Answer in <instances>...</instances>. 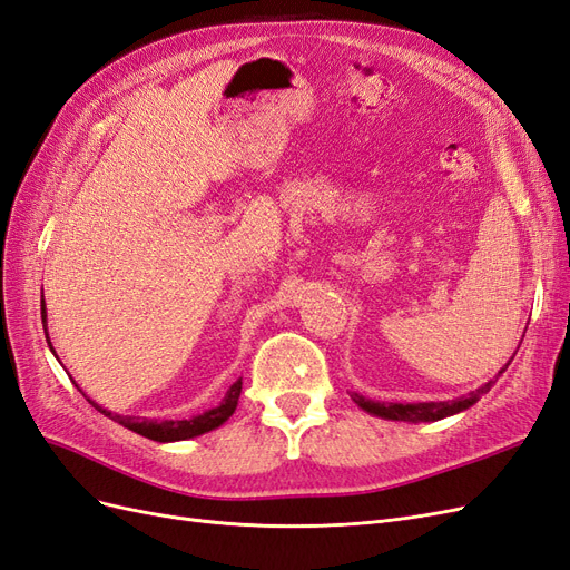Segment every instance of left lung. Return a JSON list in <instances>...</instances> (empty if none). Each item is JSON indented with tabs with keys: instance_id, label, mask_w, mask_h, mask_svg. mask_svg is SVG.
<instances>
[{
	"instance_id": "8db88e82",
	"label": "left lung",
	"mask_w": 570,
	"mask_h": 570,
	"mask_svg": "<svg viewBox=\"0 0 570 570\" xmlns=\"http://www.w3.org/2000/svg\"><path fill=\"white\" fill-rule=\"evenodd\" d=\"M507 366H509V362L504 364V370H507ZM504 370H500V374ZM492 383L494 381H488L485 385H481L479 391H473L464 397L448 400V402H374V400H366L360 393H353L351 397L357 402V407H362L364 412H370L374 416L393 419V421H412V424H419V421H438V419H445V416H452L456 412L469 410L471 405L479 402V397L483 393L490 391Z\"/></svg>"
}]
</instances>
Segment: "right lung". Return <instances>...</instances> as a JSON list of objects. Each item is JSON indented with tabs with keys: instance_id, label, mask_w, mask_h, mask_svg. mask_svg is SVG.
<instances>
[{
	"instance_id": "add662e5",
	"label": "right lung",
	"mask_w": 570,
	"mask_h": 570,
	"mask_svg": "<svg viewBox=\"0 0 570 570\" xmlns=\"http://www.w3.org/2000/svg\"><path fill=\"white\" fill-rule=\"evenodd\" d=\"M42 324H45V334H47V307H45V296H42ZM47 338H49V334H47ZM49 347H51V341H49ZM51 353H53V347H51ZM85 395V393H82ZM238 395H242V379H238L236 383H232V389L227 391V395H225V400L219 402L217 407H213V410H208V412H204V414H198V416H191V419H165V421H158V419H137V416H120V414H114V412H108V410H104V407H99L95 400H89L87 395V402L95 410H99L101 414H106L108 419H114V421H118L120 426H125V429H130V431H135V433H139V435H144V438H149V440H156V443H175V440H187V438H196V435H200V433H208V431H213V429H217V426H223L225 421L234 414V410H236V405H238Z\"/></svg>"
}]
</instances>
